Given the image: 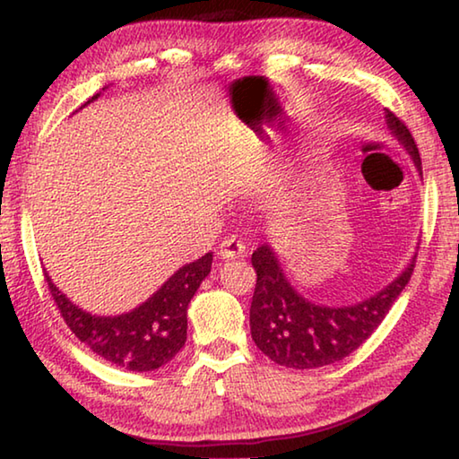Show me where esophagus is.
Wrapping results in <instances>:
<instances>
[{"mask_svg":"<svg viewBox=\"0 0 459 459\" xmlns=\"http://www.w3.org/2000/svg\"><path fill=\"white\" fill-rule=\"evenodd\" d=\"M216 255H219L222 261H230V259L243 257V255H245V243H240V240L232 238V237L224 238L222 243L219 245V253H216Z\"/></svg>","mask_w":459,"mask_h":459,"instance_id":"obj_1","label":"esophagus"}]
</instances>
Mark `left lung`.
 Returning <instances> with one entry per match:
<instances>
[{"label":"left lung","instance_id":"obj_1","mask_svg":"<svg viewBox=\"0 0 459 459\" xmlns=\"http://www.w3.org/2000/svg\"><path fill=\"white\" fill-rule=\"evenodd\" d=\"M385 113L388 129L421 169V155L405 121L391 108H385ZM251 263L257 273L251 301V336L271 360L298 370L325 367L351 356L385 320L415 269V261H411L391 285L362 304L324 307L306 301L287 283L283 269L267 245L253 253Z\"/></svg>","mask_w":459,"mask_h":459}]
</instances>
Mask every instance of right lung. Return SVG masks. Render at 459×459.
<instances>
[{
    "label": "right lung",
    "mask_w": 459,
    "mask_h": 459,
    "mask_svg": "<svg viewBox=\"0 0 459 459\" xmlns=\"http://www.w3.org/2000/svg\"><path fill=\"white\" fill-rule=\"evenodd\" d=\"M99 92L91 100H95ZM89 100V103H91ZM212 267V253L188 263L161 285L158 293L135 307L134 312L100 317L76 307L44 271L48 291L68 328L82 344L107 362L134 372L164 367L186 344L188 304Z\"/></svg>",
    "instance_id": "1"
}]
</instances>
